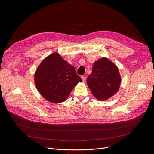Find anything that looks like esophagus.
<instances>
[{
	"instance_id": "34e87169",
	"label": "esophagus",
	"mask_w": 154,
	"mask_h": 154,
	"mask_svg": "<svg viewBox=\"0 0 154 154\" xmlns=\"http://www.w3.org/2000/svg\"><path fill=\"white\" fill-rule=\"evenodd\" d=\"M82 81H83V82H85V81H86V78H85V76H82Z\"/></svg>"
}]
</instances>
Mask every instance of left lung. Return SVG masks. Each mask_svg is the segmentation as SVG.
Here are the masks:
<instances>
[{"instance_id": "left-lung-1", "label": "left lung", "mask_w": 154, "mask_h": 154, "mask_svg": "<svg viewBox=\"0 0 154 154\" xmlns=\"http://www.w3.org/2000/svg\"><path fill=\"white\" fill-rule=\"evenodd\" d=\"M121 83L118 67L105 57L94 62L92 73L86 80L92 94L99 100H106L115 94L119 90Z\"/></svg>"}]
</instances>
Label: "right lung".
Segmentation results:
<instances>
[{"label": "right lung", "instance_id": "1", "mask_svg": "<svg viewBox=\"0 0 154 154\" xmlns=\"http://www.w3.org/2000/svg\"><path fill=\"white\" fill-rule=\"evenodd\" d=\"M82 81L73 66L57 52L45 58L35 73L37 90L45 99L55 103L66 100L74 88Z\"/></svg>", "mask_w": 154, "mask_h": 154}]
</instances>
